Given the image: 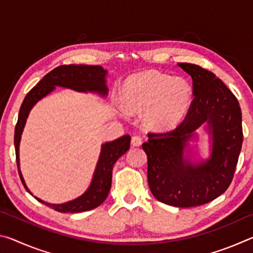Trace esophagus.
I'll return each mask as SVG.
<instances>
[{"instance_id": "obj_1", "label": "esophagus", "mask_w": 253, "mask_h": 253, "mask_svg": "<svg viewBox=\"0 0 253 253\" xmlns=\"http://www.w3.org/2000/svg\"><path fill=\"white\" fill-rule=\"evenodd\" d=\"M142 138L139 136H132L131 137V145L132 146H140L142 145Z\"/></svg>"}]
</instances>
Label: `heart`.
Returning <instances> with one entry per match:
<instances>
[{
	"instance_id": "heart-1",
	"label": "heart",
	"mask_w": 253,
	"mask_h": 253,
	"mask_svg": "<svg viewBox=\"0 0 253 253\" xmlns=\"http://www.w3.org/2000/svg\"><path fill=\"white\" fill-rule=\"evenodd\" d=\"M192 92L186 83L170 79L155 70L128 78L123 88V104L131 114L145 110V123L154 130H169L185 118Z\"/></svg>"
}]
</instances>
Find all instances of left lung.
Returning <instances> with one entry per match:
<instances>
[{
	"mask_svg": "<svg viewBox=\"0 0 253 253\" xmlns=\"http://www.w3.org/2000/svg\"><path fill=\"white\" fill-rule=\"evenodd\" d=\"M178 67L193 81L190 109L174 130L149 132L143 149L153 195L172 207L192 208L211 202L232 182L243 142L242 115L237 98L213 72L193 63ZM204 122L212 138L211 156L193 163L183 157V152Z\"/></svg>",
	"mask_w": 253,
	"mask_h": 253,
	"instance_id": "obj_1",
	"label": "left lung"
}]
</instances>
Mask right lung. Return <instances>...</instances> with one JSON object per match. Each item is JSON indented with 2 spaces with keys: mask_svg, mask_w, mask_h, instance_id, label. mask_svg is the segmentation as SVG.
<instances>
[{
  "mask_svg": "<svg viewBox=\"0 0 253 253\" xmlns=\"http://www.w3.org/2000/svg\"><path fill=\"white\" fill-rule=\"evenodd\" d=\"M107 70L100 66H85V65H69L59 66L51 70L42 78L36 87L30 90L21 105L18 123H16L14 130V146L16 155V164L20 174V178L22 181L24 187L29 191L24 183L20 170V158H19V146L21 135L30 110L37 104L38 101L46 95L54 90L55 85L74 89L80 92H97L101 96H106L108 93V88L106 84ZM130 146V136L125 135L121 138L115 139L113 142H108L101 145V152L99 160H98L95 173L90 186L84 193L69 202L62 204H50L44 201L36 198L39 202L43 203L48 207L61 213H77L84 212L92 210L104 202L108 196L111 186V177H113L114 164L122 155H124ZM31 193V192H30Z\"/></svg>",
  "mask_w": 253,
  "mask_h": 253,
  "instance_id": "right-lung-1",
  "label": "right lung"
}]
</instances>
